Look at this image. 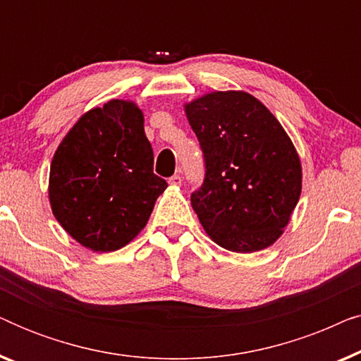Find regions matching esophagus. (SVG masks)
I'll return each mask as SVG.
<instances>
[{"mask_svg":"<svg viewBox=\"0 0 361 361\" xmlns=\"http://www.w3.org/2000/svg\"><path fill=\"white\" fill-rule=\"evenodd\" d=\"M169 184H171V185H180V184H182V177H180V174H174L172 177H169Z\"/></svg>","mask_w":361,"mask_h":361,"instance_id":"esophagus-1","label":"esophagus"}]
</instances>
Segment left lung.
I'll use <instances>...</instances> for the list:
<instances>
[{"label": "left lung", "instance_id": "1", "mask_svg": "<svg viewBox=\"0 0 361 361\" xmlns=\"http://www.w3.org/2000/svg\"><path fill=\"white\" fill-rule=\"evenodd\" d=\"M185 113L205 162L190 202L210 238L235 253L268 248L298 205L302 169L273 113L246 92H214Z\"/></svg>", "mask_w": 361, "mask_h": 361}]
</instances>
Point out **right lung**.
Returning <instances> with one entry per match:
<instances>
[{"label": "right lung", "mask_w": 361, "mask_h": 361, "mask_svg": "<svg viewBox=\"0 0 361 361\" xmlns=\"http://www.w3.org/2000/svg\"><path fill=\"white\" fill-rule=\"evenodd\" d=\"M142 123L135 103L111 100L87 111L54 154L52 214L85 248L108 253L130 243L166 190Z\"/></svg>", "instance_id": "1"}]
</instances>
